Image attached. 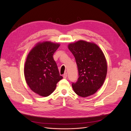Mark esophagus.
Returning <instances> with one entry per match:
<instances>
[{
	"instance_id": "obj_1",
	"label": "esophagus",
	"mask_w": 131,
	"mask_h": 131,
	"mask_svg": "<svg viewBox=\"0 0 131 131\" xmlns=\"http://www.w3.org/2000/svg\"><path fill=\"white\" fill-rule=\"evenodd\" d=\"M67 73H65L64 74V75H63V78H64V79H66V78H67Z\"/></svg>"
}]
</instances>
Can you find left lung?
Here are the masks:
<instances>
[{
  "label": "left lung",
  "instance_id": "8db88e82",
  "mask_svg": "<svg viewBox=\"0 0 131 131\" xmlns=\"http://www.w3.org/2000/svg\"><path fill=\"white\" fill-rule=\"evenodd\" d=\"M68 48L74 55L79 71V78L72 84L75 93L82 97L93 95L104 83L107 73L105 54L93 42L79 40L70 43Z\"/></svg>",
  "mask_w": 131,
  "mask_h": 131
}]
</instances>
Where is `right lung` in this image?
<instances>
[{
  "label": "right lung",
  "mask_w": 131,
  "mask_h": 131,
  "mask_svg": "<svg viewBox=\"0 0 131 131\" xmlns=\"http://www.w3.org/2000/svg\"><path fill=\"white\" fill-rule=\"evenodd\" d=\"M60 44L51 41L39 42L30 51L24 68L25 81L31 90L41 97H48L63 79L53 54Z\"/></svg>",
  "instance_id": "right-lung-1"
}]
</instances>
